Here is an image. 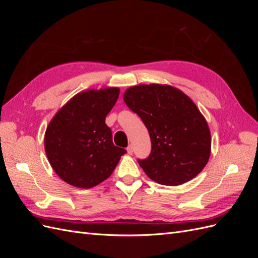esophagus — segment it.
I'll return each mask as SVG.
<instances>
[{
	"instance_id": "1",
	"label": "esophagus",
	"mask_w": 258,
	"mask_h": 258,
	"mask_svg": "<svg viewBox=\"0 0 258 258\" xmlns=\"http://www.w3.org/2000/svg\"><path fill=\"white\" fill-rule=\"evenodd\" d=\"M127 153H128L129 155L134 154V147H132V145H129V146L127 147Z\"/></svg>"
}]
</instances>
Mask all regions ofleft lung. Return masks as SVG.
<instances>
[{
	"instance_id": "8db88e82",
	"label": "left lung",
	"mask_w": 258,
	"mask_h": 258,
	"mask_svg": "<svg viewBox=\"0 0 258 258\" xmlns=\"http://www.w3.org/2000/svg\"><path fill=\"white\" fill-rule=\"evenodd\" d=\"M123 101L148 130L152 152L138 160L156 183L177 186L197 176L209 161L211 134L208 122L183 91L170 85L132 86Z\"/></svg>"
}]
</instances>
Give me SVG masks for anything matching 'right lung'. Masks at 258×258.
Instances as JSON below:
<instances>
[{
	"mask_svg": "<svg viewBox=\"0 0 258 258\" xmlns=\"http://www.w3.org/2000/svg\"><path fill=\"white\" fill-rule=\"evenodd\" d=\"M119 88L86 90L62 106L45 132V152L57 175L79 188L102 183L116 168L124 148L113 144L106 115Z\"/></svg>",
	"mask_w": 258,
	"mask_h": 258,
	"instance_id": "right-lung-1",
	"label": "right lung"
}]
</instances>
